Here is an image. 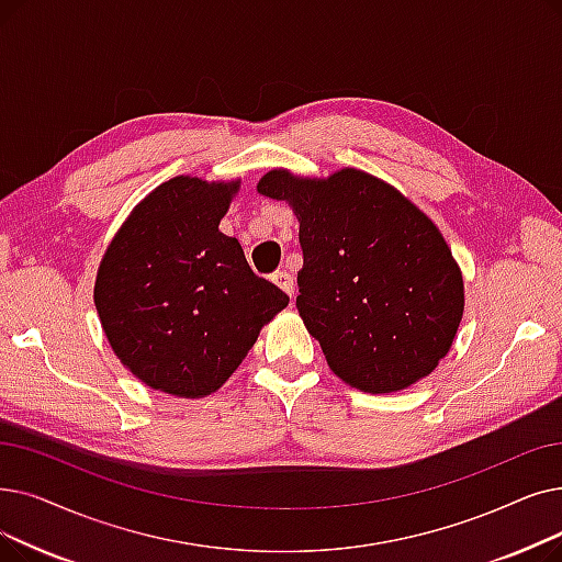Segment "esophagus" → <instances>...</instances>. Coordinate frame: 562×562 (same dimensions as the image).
Listing matches in <instances>:
<instances>
[{
	"label": "esophagus",
	"instance_id": "esophagus-1",
	"mask_svg": "<svg viewBox=\"0 0 562 562\" xmlns=\"http://www.w3.org/2000/svg\"><path fill=\"white\" fill-rule=\"evenodd\" d=\"M273 282L284 291L289 299H294V278H291L286 271H278L273 276Z\"/></svg>",
	"mask_w": 562,
	"mask_h": 562
}]
</instances>
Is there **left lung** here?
<instances>
[{"label":"left lung","mask_w":562,"mask_h":562,"mask_svg":"<svg viewBox=\"0 0 562 562\" xmlns=\"http://www.w3.org/2000/svg\"><path fill=\"white\" fill-rule=\"evenodd\" d=\"M257 190L299 217L296 307L328 368L372 395L429 376L463 316L461 271L429 217L353 167L328 179L271 169Z\"/></svg>","instance_id":"8db88e82"}]
</instances>
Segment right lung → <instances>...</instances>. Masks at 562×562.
<instances>
[{
  "instance_id": "right-lung-1",
  "label": "right lung",
  "mask_w": 562,
  "mask_h": 562,
  "mask_svg": "<svg viewBox=\"0 0 562 562\" xmlns=\"http://www.w3.org/2000/svg\"><path fill=\"white\" fill-rule=\"evenodd\" d=\"M240 181L175 177L133 209L108 246L93 303L116 358L149 387L198 400L248 356L286 307L217 225Z\"/></svg>"
}]
</instances>
